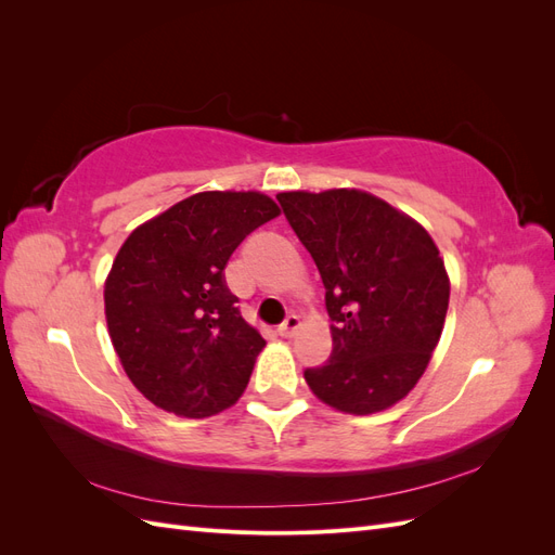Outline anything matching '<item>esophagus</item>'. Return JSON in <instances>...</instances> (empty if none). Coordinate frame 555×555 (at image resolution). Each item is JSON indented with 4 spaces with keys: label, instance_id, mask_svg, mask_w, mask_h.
<instances>
[{
    "label": "esophagus",
    "instance_id": "esophagus-1",
    "mask_svg": "<svg viewBox=\"0 0 555 555\" xmlns=\"http://www.w3.org/2000/svg\"><path fill=\"white\" fill-rule=\"evenodd\" d=\"M300 328V317L298 314H289L284 322L278 326V333L282 335V338H292V335Z\"/></svg>",
    "mask_w": 555,
    "mask_h": 555
}]
</instances>
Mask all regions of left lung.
I'll return each mask as SVG.
<instances>
[{
    "mask_svg": "<svg viewBox=\"0 0 555 555\" xmlns=\"http://www.w3.org/2000/svg\"><path fill=\"white\" fill-rule=\"evenodd\" d=\"M312 255L333 319L326 365L308 367L312 393L345 414L393 408L422 379L449 308V275L430 233L363 190L280 192Z\"/></svg>",
    "mask_w": 555,
    "mask_h": 555,
    "instance_id": "obj_1",
    "label": "left lung"
}]
</instances>
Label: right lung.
<instances>
[{"instance_id": "1", "label": "right lung", "mask_w": 555, "mask_h": 555, "mask_svg": "<svg viewBox=\"0 0 555 555\" xmlns=\"http://www.w3.org/2000/svg\"><path fill=\"white\" fill-rule=\"evenodd\" d=\"M280 208L261 192H198L129 233L104 282L111 343L153 405L188 418L243 396L263 338L236 308L224 266Z\"/></svg>"}]
</instances>
